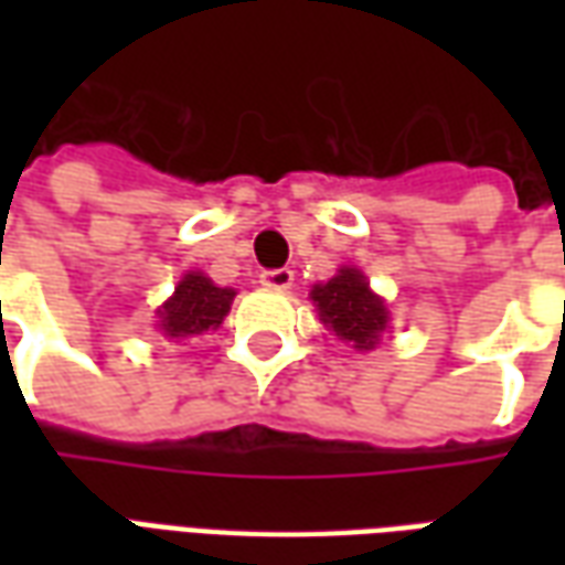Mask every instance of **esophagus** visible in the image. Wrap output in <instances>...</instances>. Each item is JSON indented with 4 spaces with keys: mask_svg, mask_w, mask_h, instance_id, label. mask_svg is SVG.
Segmentation results:
<instances>
[{
    "mask_svg": "<svg viewBox=\"0 0 565 565\" xmlns=\"http://www.w3.org/2000/svg\"><path fill=\"white\" fill-rule=\"evenodd\" d=\"M259 284L269 290H290L294 287V269H266L259 275Z\"/></svg>",
    "mask_w": 565,
    "mask_h": 565,
    "instance_id": "34e87169",
    "label": "esophagus"
}]
</instances>
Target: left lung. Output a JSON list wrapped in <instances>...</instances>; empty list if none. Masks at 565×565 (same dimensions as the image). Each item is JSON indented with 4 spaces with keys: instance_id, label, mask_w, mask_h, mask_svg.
Returning a JSON list of instances; mask_svg holds the SVG:
<instances>
[{
    "instance_id": "left-lung-1",
    "label": "left lung",
    "mask_w": 565,
    "mask_h": 565,
    "mask_svg": "<svg viewBox=\"0 0 565 565\" xmlns=\"http://www.w3.org/2000/svg\"><path fill=\"white\" fill-rule=\"evenodd\" d=\"M320 320L330 327L342 342H351L360 351L379 344L381 330L387 327V308L379 296L369 290L363 271L342 269L327 284L311 290Z\"/></svg>"
}]
</instances>
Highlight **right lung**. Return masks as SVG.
Listing matches in <instances>:
<instances>
[{
    "mask_svg": "<svg viewBox=\"0 0 565 565\" xmlns=\"http://www.w3.org/2000/svg\"><path fill=\"white\" fill-rule=\"evenodd\" d=\"M233 299L235 290L214 287L202 271H190L184 281L174 287L172 299L160 308V330L172 339L217 330Z\"/></svg>",
    "mask_w": 565,
    "mask_h": 565,
    "instance_id": "1",
    "label": "right lung"
}]
</instances>
